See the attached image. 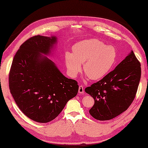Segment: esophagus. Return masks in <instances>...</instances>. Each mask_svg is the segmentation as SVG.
Masks as SVG:
<instances>
[{
  "label": "esophagus",
  "mask_w": 148,
  "mask_h": 148,
  "mask_svg": "<svg viewBox=\"0 0 148 148\" xmlns=\"http://www.w3.org/2000/svg\"><path fill=\"white\" fill-rule=\"evenodd\" d=\"M79 94H83L84 93V88L83 86H80L79 87Z\"/></svg>",
  "instance_id": "esophagus-1"
}]
</instances>
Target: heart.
<instances>
[{"label": "heart", "instance_id": "1", "mask_svg": "<svg viewBox=\"0 0 148 148\" xmlns=\"http://www.w3.org/2000/svg\"><path fill=\"white\" fill-rule=\"evenodd\" d=\"M73 53H65L67 73L72 77L77 76L82 69L92 80L100 79L110 71L117 58L115 48L96 38L84 40L72 48Z\"/></svg>", "mask_w": 148, "mask_h": 148}]
</instances>
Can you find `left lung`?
<instances>
[{
	"mask_svg": "<svg viewBox=\"0 0 148 148\" xmlns=\"http://www.w3.org/2000/svg\"><path fill=\"white\" fill-rule=\"evenodd\" d=\"M141 77L140 63L133 51L102 79L85 88L94 99L89 113L99 121L121 114L134 100Z\"/></svg>",
	"mask_w": 148,
	"mask_h": 148,
	"instance_id": "1",
	"label": "left lung"
}]
</instances>
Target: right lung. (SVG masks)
Here are the masks:
<instances>
[{"instance_id":"add662e5","label":"right lung","mask_w":148,"mask_h":148,"mask_svg":"<svg viewBox=\"0 0 148 148\" xmlns=\"http://www.w3.org/2000/svg\"><path fill=\"white\" fill-rule=\"evenodd\" d=\"M56 42L54 35L29 38L16 52L10 71L9 88L17 106L38 123L54 119L78 92L75 80L65 77L45 56L51 54Z\"/></svg>"}]
</instances>
